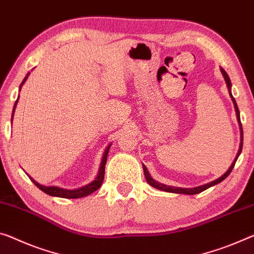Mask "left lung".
<instances>
[{
    "mask_svg": "<svg viewBox=\"0 0 254 254\" xmlns=\"http://www.w3.org/2000/svg\"><path fill=\"white\" fill-rule=\"evenodd\" d=\"M221 72H222V76L225 77L226 84H227V87H228V89H229V94H231V96H232V93H231V87H232L231 79H229V77H228V75H227V72H226L224 69H221ZM232 100H233V102H234V105H235V110H236L237 119H239V122L241 123V119H240V111H239V108H237L236 101H235V99H234L233 96H232ZM241 129H242V125H241ZM242 135H243V130H242ZM242 138H243V137H242ZM242 140H243V139H242ZM242 146H243V142H241L240 151H239V153H237V157H236V159H235V160H234V162H233V165L231 166V168H229V169H228L227 171H226V174L222 175V176H221L220 178L216 179V181H213V182H211V183H208V184H205V185H202V186L194 187V189H182V187H174V186H167V185H165V184H160V183L155 182L154 179H152V178H151V176H150V175H149V173H147V169H146V167H145V166H143L144 175H145L146 182L149 183V184H150L151 186H153V187H155V189H158V190H165V192H170V193H178V194H189V195L198 194V193L203 192V190H205L206 189H209V187H211V186H213V185H217V184H219V183H220V182H222V181H224V179H225L226 177H228V175L232 173L233 168H234V166H235V163H236V161H237V158L240 157V154H241V152H242Z\"/></svg>",
    "mask_w": 254,
    "mask_h": 254,
    "instance_id": "obj_1",
    "label": "left lung"
}]
</instances>
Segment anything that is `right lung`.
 Masks as SVG:
<instances>
[{
    "label": "right lung",
    "instance_id": "1",
    "mask_svg": "<svg viewBox=\"0 0 254 254\" xmlns=\"http://www.w3.org/2000/svg\"><path fill=\"white\" fill-rule=\"evenodd\" d=\"M27 77V75L25 77V79L22 80V83L20 85V88L22 86V84L25 83ZM18 100L15 101L14 103V107H13V112H14V109H15V105H17ZM13 112H12V117H13ZM109 149H110V145L107 147V150L104 152V155H103V159H102V162H101V167H100V171H99V175H97V177L95 178V181H93L92 183H89L86 186L84 187H80V189H77V190H64V189H60V187H57V186H43L41 184H38L34 181L33 178L32 182L34 183L35 185H36L38 189L43 192L49 194V195H52V196H58V197H65V198H78V197H83V196H87V195L92 194L93 192H95L96 190L100 189V186L102 185L103 183V179H104V171H105V163H107V159H108V153H109Z\"/></svg>",
    "mask_w": 254,
    "mask_h": 254
}]
</instances>
